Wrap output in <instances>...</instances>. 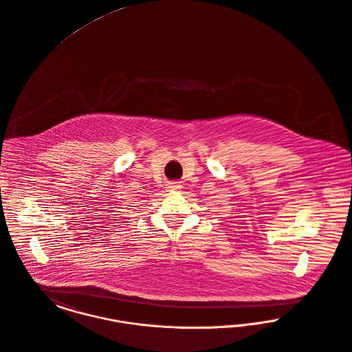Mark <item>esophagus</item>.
Here are the masks:
<instances>
[{"instance_id": "obj_1", "label": "esophagus", "mask_w": 352, "mask_h": 352, "mask_svg": "<svg viewBox=\"0 0 352 352\" xmlns=\"http://www.w3.org/2000/svg\"><path fill=\"white\" fill-rule=\"evenodd\" d=\"M171 187H174V188H177V187H178V185H173V186Z\"/></svg>"}]
</instances>
